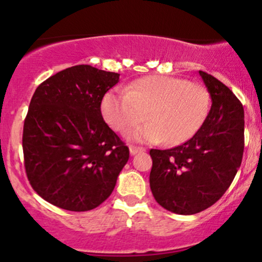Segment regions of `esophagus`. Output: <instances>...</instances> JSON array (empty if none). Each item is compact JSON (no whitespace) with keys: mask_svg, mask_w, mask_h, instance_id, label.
<instances>
[{"mask_svg":"<svg viewBox=\"0 0 262 262\" xmlns=\"http://www.w3.org/2000/svg\"><path fill=\"white\" fill-rule=\"evenodd\" d=\"M143 150H144V148H142V147H136V146L129 147V152H130L132 156L137 155V153H139V152H143Z\"/></svg>","mask_w":262,"mask_h":262,"instance_id":"esophagus-1","label":"esophagus"}]
</instances>
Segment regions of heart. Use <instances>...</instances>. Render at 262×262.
<instances>
[{"instance_id":"heart-1","label":"heart","mask_w":262,"mask_h":262,"mask_svg":"<svg viewBox=\"0 0 262 262\" xmlns=\"http://www.w3.org/2000/svg\"><path fill=\"white\" fill-rule=\"evenodd\" d=\"M209 95L202 84L172 76L153 75L132 82L124 91H109L101 101L105 121L118 133L137 142L181 144L189 141L204 123Z\"/></svg>"}]
</instances>
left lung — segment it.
Instances as JSON below:
<instances>
[{
    "label": "left lung",
    "mask_w": 262,
    "mask_h": 262,
    "mask_svg": "<svg viewBox=\"0 0 262 262\" xmlns=\"http://www.w3.org/2000/svg\"><path fill=\"white\" fill-rule=\"evenodd\" d=\"M212 107L195 136L171 149H150L149 185L166 210L190 215L218 202L233 181L245 147V112L236 95L199 71Z\"/></svg>",
    "instance_id": "left-lung-1"
}]
</instances>
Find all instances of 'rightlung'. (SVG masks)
I'll return each mask as SVG.
<instances>
[{"label": "right lung", "instance_id": "right-lung-1", "mask_svg": "<svg viewBox=\"0 0 262 262\" xmlns=\"http://www.w3.org/2000/svg\"><path fill=\"white\" fill-rule=\"evenodd\" d=\"M119 76L73 66L34 92L24 121V160L31 186L50 204L86 212L114 190L129 148L102 119L101 101Z\"/></svg>", "mask_w": 262, "mask_h": 262}]
</instances>
